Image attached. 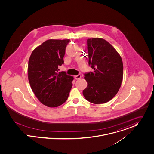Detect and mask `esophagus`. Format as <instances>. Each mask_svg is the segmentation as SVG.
I'll list each match as a JSON object with an SVG mask.
<instances>
[{"label":"esophagus","instance_id":"esophagus-1","mask_svg":"<svg viewBox=\"0 0 154 154\" xmlns=\"http://www.w3.org/2000/svg\"><path fill=\"white\" fill-rule=\"evenodd\" d=\"M81 77H82V75H81L80 74H79V75H77L74 76V79H75V80H79V79H80Z\"/></svg>","mask_w":154,"mask_h":154}]
</instances>
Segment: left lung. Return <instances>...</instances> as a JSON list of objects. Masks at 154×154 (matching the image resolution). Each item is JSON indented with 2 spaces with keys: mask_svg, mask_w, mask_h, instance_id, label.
Segmentation results:
<instances>
[{
  "mask_svg": "<svg viewBox=\"0 0 154 154\" xmlns=\"http://www.w3.org/2000/svg\"><path fill=\"white\" fill-rule=\"evenodd\" d=\"M87 58L93 72L85 73L87 87L83 91L85 99L94 104L110 101L117 94L123 80L122 58L115 48L102 38H90Z\"/></svg>",
  "mask_w": 154,
  "mask_h": 154,
  "instance_id": "1",
  "label": "left lung"
}]
</instances>
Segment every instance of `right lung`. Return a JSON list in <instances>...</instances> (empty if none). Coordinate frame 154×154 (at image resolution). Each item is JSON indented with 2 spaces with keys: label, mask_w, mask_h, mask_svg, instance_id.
I'll return each instance as SVG.
<instances>
[{
  "label": "right lung",
  "mask_w": 154,
  "mask_h": 154,
  "mask_svg": "<svg viewBox=\"0 0 154 154\" xmlns=\"http://www.w3.org/2000/svg\"><path fill=\"white\" fill-rule=\"evenodd\" d=\"M69 39H48L32 51L28 61V80L39 102L56 107L67 100L72 85V76L58 72Z\"/></svg>",
  "instance_id": "obj_1"
}]
</instances>
